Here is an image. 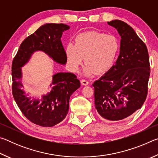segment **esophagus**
I'll use <instances>...</instances> for the list:
<instances>
[{
    "mask_svg": "<svg viewBox=\"0 0 158 158\" xmlns=\"http://www.w3.org/2000/svg\"><path fill=\"white\" fill-rule=\"evenodd\" d=\"M81 83L83 85H87L88 84H89V81H87V80H85V79H82L81 81Z\"/></svg>",
    "mask_w": 158,
    "mask_h": 158,
    "instance_id": "34e87169",
    "label": "esophagus"
}]
</instances>
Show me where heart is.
<instances>
[{"mask_svg": "<svg viewBox=\"0 0 158 158\" xmlns=\"http://www.w3.org/2000/svg\"><path fill=\"white\" fill-rule=\"evenodd\" d=\"M119 42L113 35L98 31H88L77 35L75 44L69 42L65 48L67 64L72 72L79 70L84 60L85 75L109 71L116 60Z\"/></svg>", "mask_w": 158, "mask_h": 158, "instance_id": "1", "label": "heart"}]
</instances>
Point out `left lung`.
Here are the masks:
<instances>
[{
	"instance_id": "8db88e82",
	"label": "left lung",
	"mask_w": 158,
	"mask_h": 158,
	"mask_svg": "<svg viewBox=\"0 0 158 158\" xmlns=\"http://www.w3.org/2000/svg\"><path fill=\"white\" fill-rule=\"evenodd\" d=\"M121 36L115 65L93 83L95 106L105 119L120 121L142 106L148 93V52L144 42L124 21L107 22Z\"/></svg>"
}]
</instances>
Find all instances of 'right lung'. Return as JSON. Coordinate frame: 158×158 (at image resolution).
<instances>
[{"label":"right lung","instance_id":"obj_1","mask_svg":"<svg viewBox=\"0 0 158 158\" xmlns=\"http://www.w3.org/2000/svg\"><path fill=\"white\" fill-rule=\"evenodd\" d=\"M70 27L64 23H48L41 26L21 44L12 65V94L16 103L29 121L42 127H52L66 117L72 94L80 87L75 74L58 73L53 74L50 92L42 98L28 96L22 88L21 68L28 63L36 52H42L60 65H65L67 58L60 38Z\"/></svg>","mask_w":158,"mask_h":158}]
</instances>
